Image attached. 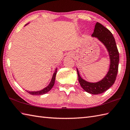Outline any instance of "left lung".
Returning <instances> with one entry per match:
<instances>
[{
    "mask_svg": "<svg viewBox=\"0 0 130 130\" xmlns=\"http://www.w3.org/2000/svg\"><path fill=\"white\" fill-rule=\"evenodd\" d=\"M92 37L97 38L103 43L108 51L110 65L107 73L102 79L97 82H89L80 76L77 68L78 81L84 90L93 94H99L106 91L114 84L118 72L119 63V53L116 42L111 32L104 26L97 22L94 27Z\"/></svg>",
    "mask_w": 130,
    "mask_h": 130,
    "instance_id": "8db88e82",
    "label": "left lung"
}]
</instances>
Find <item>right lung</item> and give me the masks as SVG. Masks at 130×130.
Wrapping results in <instances>:
<instances>
[{
    "label": "right lung",
    "mask_w": 130,
    "mask_h": 130,
    "mask_svg": "<svg viewBox=\"0 0 130 130\" xmlns=\"http://www.w3.org/2000/svg\"><path fill=\"white\" fill-rule=\"evenodd\" d=\"M27 24H25V25H27ZM57 68L56 69L55 71L53 73V75L52 76V79L51 80V82L50 83L47 87H45L44 88H43V89L41 91H26L28 93L31 95H42L47 93L48 92L50 91L51 89L53 87V86L54 85V83H55V79H56V74H57Z\"/></svg>",
    "instance_id": "obj_1"
}]
</instances>
